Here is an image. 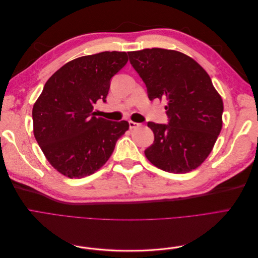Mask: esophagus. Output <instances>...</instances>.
Returning a JSON list of instances; mask_svg holds the SVG:
<instances>
[{
  "label": "esophagus",
  "mask_w": 258,
  "mask_h": 258,
  "mask_svg": "<svg viewBox=\"0 0 258 258\" xmlns=\"http://www.w3.org/2000/svg\"><path fill=\"white\" fill-rule=\"evenodd\" d=\"M138 127H140V123H138V122H135V121H132V120H129V128L132 130V129H136V128H138Z\"/></svg>",
  "instance_id": "1"
}]
</instances>
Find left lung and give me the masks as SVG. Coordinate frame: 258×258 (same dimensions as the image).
Here are the masks:
<instances>
[{
	"instance_id": "8db88e82",
	"label": "left lung",
	"mask_w": 258,
	"mask_h": 258,
	"mask_svg": "<svg viewBox=\"0 0 258 258\" xmlns=\"http://www.w3.org/2000/svg\"><path fill=\"white\" fill-rule=\"evenodd\" d=\"M148 99H166L169 122H147L154 143L144 154L155 167L187 173L204 162L222 130L223 100L209 74L187 54L163 48L129 51Z\"/></svg>"
}]
</instances>
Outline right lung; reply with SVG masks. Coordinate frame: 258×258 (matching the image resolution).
<instances>
[{
  "instance_id": "obj_1",
  "label": "right lung",
  "mask_w": 258,
  "mask_h": 258,
  "mask_svg": "<svg viewBox=\"0 0 258 258\" xmlns=\"http://www.w3.org/2000/svg\"><path fill=\"white\" fill-rule=\"evenodd\" d=\"M127 61L124 51L89 54L68 62L46 82L33 105V132L45 157L64 176L95 173L129 129L126 120H107L92 112L99 100L105 102L111 79Z\"/></svg>"
}]
</instances>
